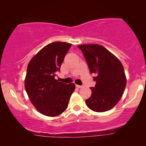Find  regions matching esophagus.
Returning a JSON list of instances; mask_svg holds the SVG:
<instances>
[{
	"label": "esophagus",
	"mask_w": 146,
	"mask_h": 146,
	"mask_svg": "<svg viewBox=\"0 0 146 146\" xmlns=\"http://www.w3.org/2000/svg\"><path fill=\"white\" fill-rule=\"evenodd\" d=\"M84 86H82V85H78V84H76V87H78V88H82Z\"/></svg>",
	"instance_id": "1"
}]
</instances>
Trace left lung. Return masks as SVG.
<instances>
[{
	"label": "left lung",
	"mask_w": 146,
	"mask_h": 146,
	"mask_svg": "<svg viewBox=\"0 0 146 146\" xmlns=\"http://www.w3.org/2000/svg\"><path fill=\"white\" fill-rule=\"evenodd\" d=\"M89 68L94 73L95 87L91 96L86 100L87 106L95 112H105L113 108L121 99L126 86L124 68L121 62L102 45H79Z\"/></svg>",
	"instance_id": "obj_1"
}]
</instances>
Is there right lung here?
I'll list each match as a JSON object with an SVG mask.
<instances>
[{
  "label": "right lung",
  "instance_id": "obj_1",
  "mask_svg": "<svg viewBox=\"0 0 146 146\" xmlns=\"http://www.w3.org/2000/svg\"><path fill=\"white\" fill-rule=\"evenodd\" d=\"M71 44L55 42L38 52L27 66L25 87L29 100L40 113L49 117L60 115L67 108L75 85L58 82L57 73Z\"/></svg>",
  "mask_w": 146,
  "mask_h": 146
}]
</instances>
